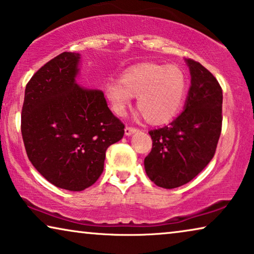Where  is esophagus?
<instances>
[{"label":"esophagus","instance_id":"esophagus-1","mask_svg":"<svg viewBox=\"0 0 254 254\" xmlns=\"http://www.w3.org/2000/svg\"><path fill=\"white\" fill-rule=\"evenodd\" d=\"M137 130H138L137 128H135V127H130V126H127L126 128H125V134H126L127 136H130L131 134L136 133V131H137Z\"/></svg>","mask_w":254,"mask_h":254}]
</instances>
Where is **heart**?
Returning a JSON list of instances; mask_svg holds the SVG:
<instances>
[{"label":"heart","mask_w":254,"mask_h":254,"mask_svg":"<svg viewBox=\"0 0 254 254\" xmlns=\"http://www.w3.org/2000/svg\"><path fill=\"white\" fill-rule=\"evenodd\" d=\"M187 79L175 65L141 63L121 73L120 81L106 86V97L113 111L124 116L131 97L149 124L161 125L178 115L186 96Z\"/></svg>","instance_id":"1"}]
</instances>
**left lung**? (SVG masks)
<instances>
[{
    "label": "left lung",
    "instance_id": "obj_1",
    "mask_svg": "<svg viewBox=\"0 0 254 254\" xmlns=\"http://www.w3.org/2000/svg\"><path fill=\"white\" fill-rule=\"evenodd\" d=\"M191 86L185 110L168 126L149 131L152 149L144 159L154 185L174 189L190 182L214 157L222 128V89L215 76L186 60Z\"/></svg>",
    "mask_w": 254,
    "mask_h": 254
}]
</instances>
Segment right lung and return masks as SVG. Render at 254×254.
I'll return each instance as SVG.
<instances>
[{
  "mask_svg": "<svg viewBox=\"0 0 254 254\" xmlns=\"http://www.w3.org/2000/svg\"><path fill=\"white\" fill-rule=\"evenodd\" d=\"M80 55H58L34 73L25 89L21 135L27 157L58 188L81 191L97 181L105 152L125 125L101 90L78 86Z\"/></svg>",
  "mask_w": 254,
  "mask_h": 254,
  "instance_id": "obj_1",
  "label": "right lung"
}]
</instances>
